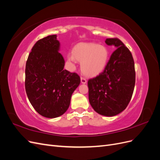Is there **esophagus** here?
<instances>
[{"instance_id": "1", "label": "esophagus", "mask_w": 160, "mask_h": 160, "mask_svg": "<svg viewBox=\"0 0 160 160\" xmlns=\"http://www.w3.org/2000/svg\"><path fill=\"white\" fill-rule=\"evenodd\" d=\"M81 83L82 84H85L87 83V80L83 77H81Z\"/></svg>"}]
</instances>
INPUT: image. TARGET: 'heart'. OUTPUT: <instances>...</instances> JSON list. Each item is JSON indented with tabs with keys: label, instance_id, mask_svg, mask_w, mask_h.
<instances>
[{
	"label": "heart",
	"instance_id": "obj_1",
	"mask_svg": "<svg viewBox=\"0 0 160 160\" xmlns=\"http://www.w3.org/2000/svg\"><path fill=\"white\" fill-rule=\"evenodd\" d=\"M72 63L76 59L81 61V68L83 73L89 77L98 75L102 72L108 63L109 51L103 45L92 42H80L72 49V54L67 56Z\"/></svg>",
	"mask_w": 160,
	"mask_h": 160
}]
</instances>
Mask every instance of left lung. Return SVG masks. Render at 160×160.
I'll list each match as a JSON object with an SVG mask.
<instances>
[{
  "label": "left lung",
  "mask_w": 160,
  "mask_h": 160,
  "mask_svg": "<svg viewBox=\"0 0 160 160\" xmlns=\"http://www.w3.org/2000/svg\"><path fill=\"white\" fill-rule=\"evenodd\" d=\"M105 42L116 49L104 71L88 81L89 101L97 113L112 117L122 112L132 99L135 72L132 53L119 38H106Z\"/></svg>",
  "instance_id": "left-lung-1"
}]
</instances>
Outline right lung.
I'll list each match as a JSON object with an SVG mask.
<instances>
[{
	"label": "right lung",
	"instance_id": "add662e5",
	"mask_svg": "<svg viewBox=\"0 0 160 160\" xmlns=\"http://www.w3.org/2000/svg\"><path fill=\"white\" fill-rule=\"evenodd\" d=\"M57 35L38 40L26 62L25 90L37 113L55 118L68 109L71 95L80 84L79 76L64 69Z\"/></svg>",
	"mask_w": 160,
	"mask_h": 160
}]
</instances>
